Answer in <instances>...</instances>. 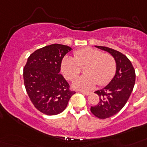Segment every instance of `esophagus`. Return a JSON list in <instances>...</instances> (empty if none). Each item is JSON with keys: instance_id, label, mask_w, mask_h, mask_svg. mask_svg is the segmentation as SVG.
I'll list each match as a JSON object with an SVG mask.
<instances>
[{"instance_id": "1", "label": "esophagus", "mask_w": 147, "mask_h": 147, "mask_svg": "<svg viewBox=\"0 0 147 147\" xmlns=\"http://www.w3.org/2000/svg\"><path fill=\"white\" fill-rule=\"evenodd\" d=\"M78 92L83 94L84 95H89L90 94V92H85V91H78Z\"/></svg>"}]
</instances>
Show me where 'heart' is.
<instances>
[{
  "mask_svg": "<svg viewBox=\"0 0 147 147\" xmlns=\"http://www.w3.org/2000/svg\"><path fill=\"white\" fill-rule=\"evenodd\" d=\"M85 65V75L72 82L75 88L89 90L97 83L103 86L111 80L116 71V62L111 55L91 47L76 50L74 58H63L61 62V71L65 78L71 80L80 73L81 67Z\"/></svg>",
  "mask_w": 147,
  "mask_h": 147,
  "instance_id": "1",
  "label": "heart"
}]
</instances>
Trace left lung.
Returning <instances> with one entry per match:
<instances>
[{"label": "left lung", "mask_w": 147, "mask_h": 147, "mask_svg": "<svg viewBox=\"0 0 147 147\" xmlns=\"http://www.w3.org/2000/svg\"><path fill=\"white\" fill-rule=\"evenodd\" d=\"M109 53L116 62V73L108 85L96 91L99 102L91 107V111L100 119L114 116L121 111L130 98L135 84L136 74L132 63L125 55L105 47L95 46Z\"/></svg>", "instance_id": "left-lung-1"}]
</instances>
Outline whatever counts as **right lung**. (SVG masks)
Here are the masks:
<instances>
[{
    "mask_svg": "<svg viewBox=\"0 0 147 147\" xmlns=\"http://www.w3.org/2000/svg\"><path fill=\"white\" fill-rule=\"evenodd\" d=\"M71 47L52 44L36 50L24 68V85L34 107L47 115H56L65 109L76 92L60 74L61 62Z\"/></svg>",
    "mask_w": 147,
    "mask_h": 147,
    "instance_id": "add662e5",
    "label": "right lung"
}]
</instances>
